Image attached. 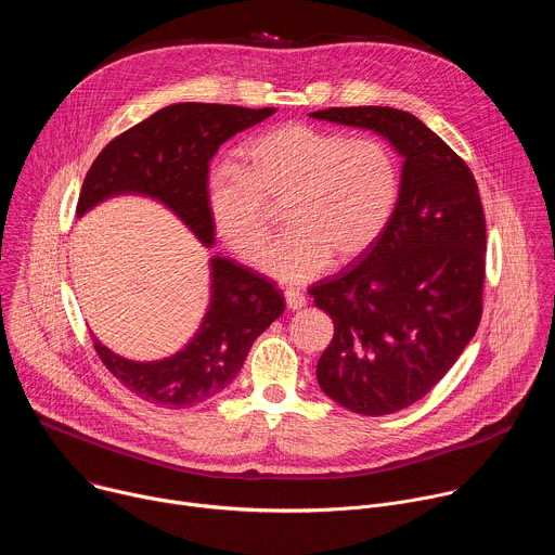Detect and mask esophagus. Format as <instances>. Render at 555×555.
<instances>
[{
    "label": "esophagus",
    "mask_w": 555,
    "mask_h": 555,
    "mask_svg": "<svg viewBox=\"0 0 555 555\" xmlns=\"http://www.w3.org/2000/svg\"><path fill=\"white\" fill-rule=\"evenodd\" d=\"M285 302H287V309L296 311V309H302L307 305V298L298 289H285Z\"/></svg>",
    "instance_id": "1"
}]
</instances>
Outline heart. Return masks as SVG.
I'll return each mask as SVG.
<instances>
[{"mask_svg":"<svg viewBox=\"0 0 555 555\" xmlns=\"http://www.w3.org/2000/svg\"><path fill=\"white\" fill-rule=\"evenodd\" d=\"M400 189L398 155L384 140L285 122L246 142L242 167L219 163L208 171L206 206L221 240L257 261L270 236L268 206L283 204L289 232L266 250L261 268L307 283L332 257L347 266L379 242Z\"/></svg>","mask_w":555,"mask_h":555,"instance_id":"1","label":"heart"}]
</instances>
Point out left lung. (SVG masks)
<instances>
[{
    "label": "left lung",
    "instance_id": "1",
    "mask_svg": "<svg viewBox=\"0 0 555 555\" xmlns=\"http://www.w3.org/2000/svg\"><path fill=\"white\" fill-rule=\"evenodd\" d=\"M371 129L404 157L395 215L358 266L309 287L334 321L315 377L340 406L390 415L450 371L483 311L486 215L469 167L417 116L392 107L309 114Z\"/></svg>",
    "mask_w": 555,
    "mask_h": 555
}]
</instances>
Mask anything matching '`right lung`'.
<instances>
[{"label":"right lung","mask_w":555,"mask_h":555,"mask_svg":"<svg viewBox=\"0 0 555 555\" xmlns=\"http://www.w3.org/2000/svg\"><path fill=\"white\" fill-rule=\"evenodd\" d=\"M212 103H176L114 138L90 167L76 215L116 195H144L165 204L210 248L215 225L206 206L208 163L217 149L268 116ZM285 309L281 289L266 276L223 257L210 259V302L195 336L157 362L127 360L94 338L103 364L140 400L189 409L221 392L242 371L253 343Z\"/></svg>","instance_id":"right-lung-1"}]
</instances>
